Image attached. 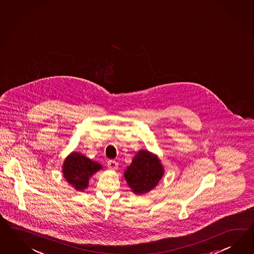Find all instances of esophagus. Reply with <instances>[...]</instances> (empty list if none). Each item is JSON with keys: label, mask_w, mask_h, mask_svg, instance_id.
<instances>
[{"label": "esophagus", "mask_w": 254, "mask_h": 254, "mask_svg": "<svg viewBox=\"0 0 254 254\" xmlns=\"http://www.w3.org/2000/svg\"><path fill=\"white\" fill-rule=\"evenodd\" d=\"M118 162H117L116 160H109L108 161V167L110 168V169H117L118 168Z\"/></svg>", "instance_id": "1"}]
</instances>
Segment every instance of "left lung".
<instances>
[{
	"label": "left lung",
	"mask_w": 254,
	"mask_h": 254,
	"mask_svg": "<svg viewBox=\"0 0 254 254\" xmlns=\"http://www.w3.org/2000/svg\"><path fill=\"white\" fill-rule=\"evenodd\" d=\"M163 168L156 156L140 150L127 168L124 176L132 192L141 195L154 189L163 175Z\"/></svg>",
	"instance_id": "obj_1"
}]
</instances>
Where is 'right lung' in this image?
I'll return each instance as SVG.
<instances>
[{
    "label": "right lung",
    "instance_id": "right-lung-1",
    "mask_svg": "<svg viewBox=\"0 0 254 254\" xmlns=\"http://www.w3.org/2000/svg\"><path fill=\"white\" fill-rule=\"evenodd\" d=\"M100 169L102 166L99 163L80 153L73 152L64 161L63 174L65 180L72 185L74 189L82 191L87 188L89 178Z\"/></svg>",
    "mask_w": 254,
    "mask_h": 254
}]
</instances>
